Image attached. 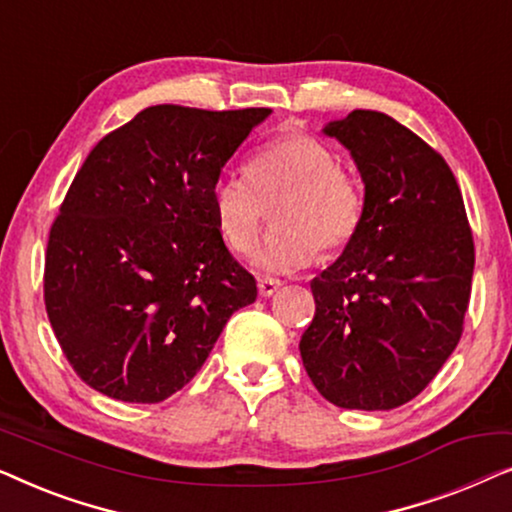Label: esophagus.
<instances>
[{
    "label": "esophagus",
    "mask_w": 512,
    "mask_h": 512,
    "mask_svg": "<svg viewBox=\"0 0 512 512\" xmlns=\"http://www.w3.org/2000/svg\"><path fill=\"white\" fill-rule=\"evenodd\" d=\"M279 286H282V282H279V279H270V277L258 279V293H261L263 298L275 296V293L279 291Z\"/></svg>",
    "instance_id": "34e87169"
}]
</instances>
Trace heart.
<instances>
[{
	"label": "heart",
	"instance_id": "obj_1",
	"mask_svg": "<svg viewBox=\"0 0 512 512\" xmlns=\"http://www.w3.org/2000/svg\"><path fill=\"white\" fill-rule=\"evenodd\" d=\"M272 207L275 228L265 235L254 263L270 275L307 268L319 247L335 254L359 233L363 193L352 174L310 135H282L261 146L247 163V174H223L212 186L216 228L233 251H249L261 233L263 205Z\"/></svg>",
	"mask_w": 512,
	"mask_h": 512
}]
</instances>
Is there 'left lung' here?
Returning <instances> with one entry per match:
<instances>
[{
  "instance_id": "left-lung-1",
  "label": "left lung",
  "mask_w": 512,
  "mask_h": 512,
  "mask_svg": "<svg viewBox=\"0 0 512 512\" xmlns=\"http://www.w3.org/2000/svg\"><path fill=\"white\" fill-rule=\"evenodd\" d=\"M363 181V221L312 279L317 312L300 356L319 394L391 410L429 384L461 338L475 265L457 179L443 156L382 111L324 125Z\"/></svg>"
}]
</instances>
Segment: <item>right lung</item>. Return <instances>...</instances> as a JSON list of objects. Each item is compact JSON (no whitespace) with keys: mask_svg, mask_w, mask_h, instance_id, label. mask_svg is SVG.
<instances>
[{"mask_svg":"<svg viewBox=\"0 0 512 512\" xmlns=\"http://www.w3.org/2000/svg\"><path fill=\"white\" fill-rule=\"evenodd\" d=\"M272 109L158 104L109 132L48 237L53 333L88 387L160 403L193 380L256 282L216 228L212 186Z\"/></svg>","mask_w":512,"mask_h":512,"instance_id":"right-lung-1","label":"right lung"}]
</instances>
